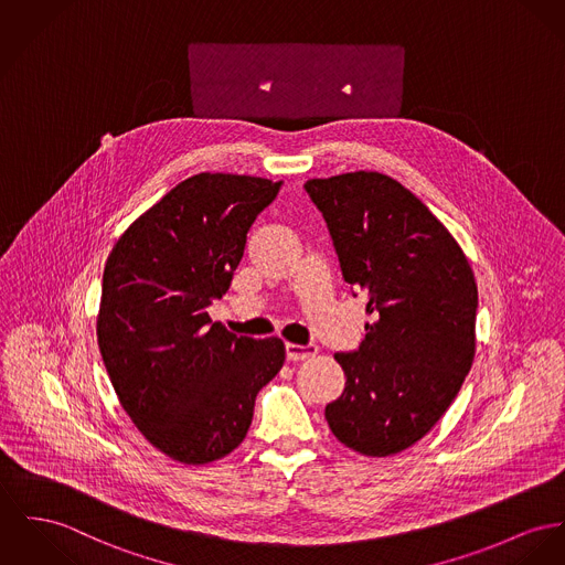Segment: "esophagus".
Instances as JSON below:
<instances>
[{"mask_svg":"<svg viewBox=\"0 0 565 565\" xmlns=\"http://www.w3.org/2000/svg\"><path fill=\"white\" fill-rule=\"evenodd\" d=\"M318 348L313 344H307V347H299V344H286V359L288 361H305L309 356L316 354Z\"/></svg>","mask_w":565,"mask_h":565,"instance_id":"1","label":"esophagus"}]
</instances>
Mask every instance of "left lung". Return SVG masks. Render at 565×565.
<instances>
[{"mask_svg": "<svg viewBox=\"0 0 565 565\" xmlns=\"http://www.w3.org/2000/svg\"><path fill=\"white\" fill-rule=\"evenodd\" d=\"M305 191L344 281L367 295L374 316L359 348L335 354L347 387L324 417L363 456L399 454L433 430L473 365V270L447 227L390 175L313 178Z\"/></svg>", "mask_w": 565, "mask_h": 565, "instance_id": "8db88e82", "label": "left lung"}]
</instances>
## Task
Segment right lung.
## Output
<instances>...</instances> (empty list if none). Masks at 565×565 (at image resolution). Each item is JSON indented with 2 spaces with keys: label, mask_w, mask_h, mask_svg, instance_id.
Instances as JSON below:
<instances>
[{
  "label": "right lung",
  "mask_w": 565,
  "mask_h": 565,
  "mask_svg": "<svg viewBox=\"0 0 565 565\" xmlns=\"http://www.w3.org/2000/svg\"><path fill=\"white\" fill-rule=\"evenodd\" d=\"M279 189L256 175H191L132 221L105 264L96 335L107 374L137 430L178 462L236 449L284 365L281 340L236 338L206 311Z\"/></svg>",
  "instance_id": "right-lung-1"
}]
</instances>
